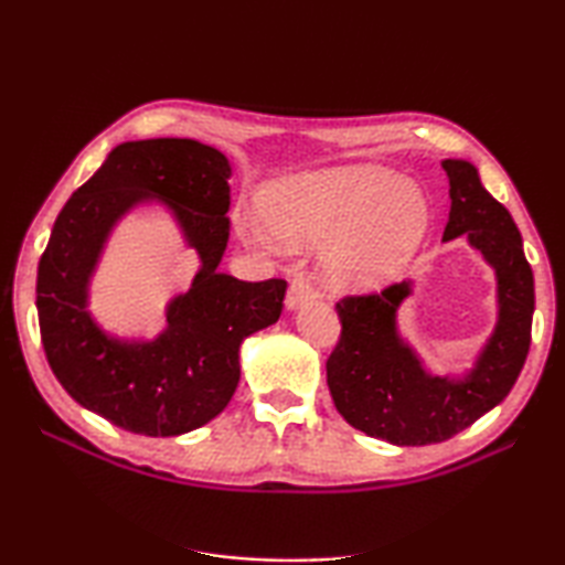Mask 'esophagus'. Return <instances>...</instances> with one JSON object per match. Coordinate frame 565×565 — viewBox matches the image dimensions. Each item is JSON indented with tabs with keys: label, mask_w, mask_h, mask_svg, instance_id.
I'll return each instance as SVG.
<instances>
[{
	"label": "esophagus",
	"mask_w": 565,
	"mask_h": 565,
	"mask_svg": "<svg viewBox=\"0 0 565 565\" xmlns=\"http://www.w3.org/2000/svg\"><path fill=\"white\" fill-rule=\"evenodd\" d=\"M317 291H313V286L306 281V279H294L289 286V294H286V309H299L301 303L311 301Z\"/></svg>",
	"instance_id": "34e87169"
}]
</instances>
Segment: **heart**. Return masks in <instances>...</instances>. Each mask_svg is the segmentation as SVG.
<instances>
[{"label":"heart","instance_id":"1","mask_svg":"<svg viewBox=\"0 0 565 565\" xmlns=\"http://www.w3.org/2000/svg\"><path fill=\"white\" fill-rule=\"evenodd\" d=\"M256 242L319 246V264L337 289L369 291L396 276L420 244L428 204L394 169L353 164L271 181L259 196Z\"/></svg>","mask_w":565,"mask_h":565}]
</instances>
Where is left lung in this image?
<instances>
[{
	"label": "left lung",
	"mask_w": 565,
	"mask_h": 565,
	"mask_svg": "<svg viewBox=\"0 0 565 565\" xmlns=\"http://www.w3.org/2000/svg\"><path fill=\"white\" fill-rule=\"evenodd\" d=\"M451 212L444 242L466 236L495 271L499 319L473 369L463 376L428 374L398 333L396 313L411 281L337 303L341 339L327 361V384L339 414L366 436L394 446L441 444L509 396L531 347L533 271L519 226L466 159H444Z\"/></svg>",
	"instance_id": "obj_1"
}]
</instances>
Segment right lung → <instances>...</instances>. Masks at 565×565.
I'll return each instance as SVG.
<instances>
[{"label": "right lung", "mask_w": 565, "mask_h": 565, "mask_svg": "<svg viewBox=\"0 0 565 565\" xmlns=\"http://www.w3.org/2000/svg\"><path fill=\"white\" fill-rule=\"evenodd\" d=\"M228 177V159L202 141H124L56 216L36 271L46 361L76 404L124 431L181 436L216 418L242 376L244 339L281 317L284 279L238 281L218 271ZM149 201L170 209L200 271L170 302L159 338L119 340L88 313V284L113 226Z\"/></svg>", "instance_id": "add662e5"}]
</instances>
